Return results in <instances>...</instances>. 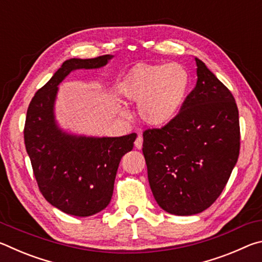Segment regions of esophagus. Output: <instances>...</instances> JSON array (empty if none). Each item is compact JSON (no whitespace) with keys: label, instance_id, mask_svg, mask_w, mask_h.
Segmentation results:
<instances>
[{"label":"esophagus","instance_id":"34e87169","mask_svg":"<svg viewBox=\"0 0 262 262\" xmlns=\"http://www.w3.org/2000/svg\"><path fill=\"white\" fill-rule=\"evenodd\" d=\"M142 144H143V137H142L141 135H139V136L136 137V140H135V147L137 149H141L142 148Z\"/></svg>","mask_w":262,"mask_h":262}]
</instances>
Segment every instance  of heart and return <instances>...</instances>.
<instances>
[{
  "label": "heart",
  "instance_id": "heart-1",
  "mask_svg": "<svg viewBox=\"0 0 262 262\" xmlns=\"http://www.w3.org/2000/svg\"><path fill=\"white\" fill-rule=\"evenodd\" d=\"M189 74L179 63L136 64L120 84L126 99L139 103L137 112L151 126L166 125L183 106L189 88Z\"/></svg>",
  "mask_w": 262,
  "mask_h": 262
}]
</instances>
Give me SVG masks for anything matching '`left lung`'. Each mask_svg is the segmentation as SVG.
Masks as SVG:
<instances>
[{
	"label": "left lung",
	"mask_w": 262,
	"mask_h": 262,
	"mask_svg": "<svg viewBox=\"0 0 262 262\" xmlns=\"http://www.w3.org/2000/svg\"><path fill=\"white\" fill-rule=\"evenodd\" d=\"M196 61V85L178 114L143 132V151L155 200L167 212L188 216L214 203L241 150L238 107L229 89Z\"/></svg>",
	"instance_id": "8db88e82"
}]
</instances>
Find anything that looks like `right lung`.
Wrapping results in <instances>:
<instances>
[{"label": "right lung", "mask_w": 262, "mask_h": 262, "mask_svg": "<svg viewBox=\"0 0 262 262\" xmlns=\"http://www.w3.org/2000/svg\"><path fill=\"white\" fill-rule=\"evenodd\" d=\"M112 59H70L33 96L26 112L24 142L42 196L66 214L86 217L107 207L122 156L135 133L120 137L73 136L57 128L53 106L57 85L75 69L103 67Z\"/></svg>", "instance_id": "right-lung-1"}]
</instances>
